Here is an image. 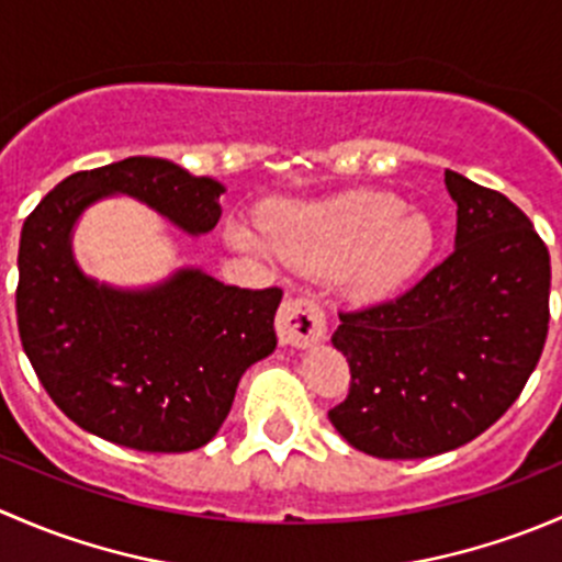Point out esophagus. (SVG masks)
<instances>
[{
	"label": "esophagus",
	"mask_w": 562,
	"mask_h": 562,
	"mask_svg": "<svg viewBox=\"0 0 562 562\" xmlns=\"http://www.w3.org/2000/svg\"><path fill=\"white\" fill-rule=\"evenodd\" d=\"M326 307L313 296H288L277 313V337L291 348H307L326 337Z\"/></svg>",
	"instance_id": "34e87169"
}]
</instances>
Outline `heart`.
<instances>
[{"mask_svg":"<svg viewBox=\"0 0 562 562\" xmlns=\"http://www.w3.org/2000/svg\"><path fill=\"white\" fill-rule=\"evenodd\" d=\"M271 247L313 274L350 269L361 296H386L411 280L432 252V225L422 212L402 209L391 192H348L313 206H285L266 220ZM231 245L260 252L263 241L245 228L228 231Z\"/></svg>","mask_w":562,"mask_h":562,"instance_id":"obj_1","label":"heart"}]
</instances>
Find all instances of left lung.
Listing matches in <instances>:
<instances>
[{
  "mask_svg": "<svg viewBox=\"0 0 562 562\" xmlns=\"http://www.w3.org/2000/svg\"><path fill=\"white\" fill-rule=\"evenodd\" d=\"M454 252L400 296L339 313L348 396L328 422L353 449L424 459L490 429L522 394L549 331V249L517 203L446 171Z\"/></svg>",
  "mask_w": 562,
  "mask_h": 562,
  "instance_id": "8db88e82",
  "label": "left lung"
}]
</instances>
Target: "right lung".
<instances>
[{"label":"right lung","instance_id":"add662e5","mask_svg":"<svg viewBox=\"0 0 562 562\" xmlns=\"http://www.w3.org/2000/svg\"><path fill=\"white\" fill-rule=\"evenodd\" d=\"M108 192H127L187 234H206L220 220L223 184L160 157L59 181L21 231V345L50 400L81 429L135 451H195L223 427L247 367L277 348L282 291L223 285L195 269L135 293L87 280L72 263L70 231Z\"/></svg>","mask_w":562,"mask_h":562}]
</instances>
